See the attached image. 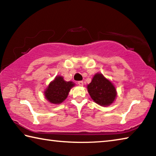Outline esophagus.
<instances>
[{
    "label": "esophagus",
    "instance_id": "1",
    "mask_svg": "<svg viewBox=\"0 0 156 156\" xmlns=\"http://www.w3.org/2000/svg\"><path fill=\"white\" fill-rule=\"evenodd\" d=\"M78 85H80V86H83V81H82V80L78 81Z\"/></svg>",
    "mask_w": 156,
    "mask_h": 156
}]
</instances>
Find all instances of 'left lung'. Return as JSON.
<instances>
[{
    "label": "left lung",
    "instance_id": "obj_1",
    "mask_svg": "<svg viewBox=\"0 0 156 156\" xmlns=\"http://www.w3.org/2000/svg\"><path fill=\"white\" fill-rule=\"evenodd\" d=\"M89 95L95 102L101 106H107L114 101L116 97L115 87L102 73H96L87 85Z\"/></svg>",
    "mask_w": 156,
    "mask_h": 156
}]
</instances>
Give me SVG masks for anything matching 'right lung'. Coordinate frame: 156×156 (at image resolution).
Returning <instances> with one entry per match:
<instances>
[{"label": "right lung", "instance_id": "right-lung-1", "mask_svg": "<svg viewBox=\"0 0 156 156\" xmlns=\"http://www.w3.org/2000/svg\"><path fill=\"white\" fill-rule=\"evenodd\" d=\"M74 86L72 82H66L62 76H57L50 83L44 91V96L49 102L60 104L67 98L71 88Z\"/></svg>", "mask_w": 156, "mask_h": 156}]
</instances>
